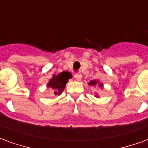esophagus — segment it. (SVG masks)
Listing matches in <instances>:
<instances>
[{"instance_id": "obj_1", "label": "esophagus", "mask_w": 148, "mask_h": 148, "mask_svg": "<svg viewBox=\"0 0 148 148\" xmlns=\"http://www.w3.org/2000/svg\"><path fill=\"white\" fill-rule=\"evenodd\" d=\"M74 78L77 81H81V79L82 78V75L79 74V73H77V74H75V75H74Z\"/></svg>"}]
</instances>
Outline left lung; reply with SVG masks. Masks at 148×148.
<instances>
[{"label":"left lung","instance_id":"1","mask_svg":"<svg viewBox=\"0 0 148 148\" xmlns=\"http://www.w3.org/2000/svg\"><path fill=\"white\" fill-rule=\"evenodd\" d=\"M97 82H98L97 81L94 80V81H91V82H90V83H89V84H90V86H95V85H96V84L97 83ZM99 86H100V87H102V86H103V85H102V84H100Z\"/></svg>","mask_w":148,"mask_h":148}]
</instances>
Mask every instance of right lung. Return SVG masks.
Returning <instances> with one entry per match:
<instances>
[{
    "mask_svg": "<svg viewBox=\"0 0 148 148\" xmlns=\"http://www.w3.org/2000/svg\"><path fill=\"white\" fill-rule=\"evenodd\" d=\"M72 77V74L68 71H63L58 75H54L51 80L49 81L47 86L51 88L52 91L55 95L61 94L62 91L64 90L66 84L67 83L68 79Z\"/></svg>",
    "mask_w": 148,
    "mask_h": 148,
    "instance_id": "obj_1",
    "label": "right lung"
}]
</instances>
